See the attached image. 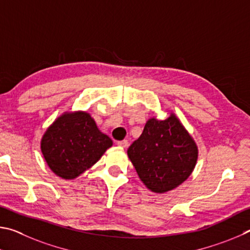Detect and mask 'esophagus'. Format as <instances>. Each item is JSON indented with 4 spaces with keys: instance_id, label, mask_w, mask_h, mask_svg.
I'll return each instance as SVG.
<instances>
[{
    "instance_id": "obj_1",
    "label": "esophagus",
    "mask_w": 250,
    "mask_h": 250,
    "mask_svg": "<svg viewBox=\"0 0 250 250\" xmlns=\"http://www.w3.org/2000/svg\"><path fill=\"white\" fill-rule=\"evenodd\" d=\"M117 145L120 146V147H122V148H126L128 146V142L127 141H121V142H117Z\"/></svg>"
}]
</instances>
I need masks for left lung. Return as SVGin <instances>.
Instances as JSON below:
<instances>
[{"mask_svg":"<svg viewBox=\"0 0 250 250\" xmlns=\"http://www.w3.org/2000/svg\"><path fill=\"white\" fill-rule=\"evenodd\" d=\"M198 146L173 113L164 121L151 117L127 149L128 158L148 189L165 193L185 182L198 160Z\"/></svg>","mask_w":250,"mask_h":250,"instance_id":"8db88e82","label":"left lung"}]
</instances>
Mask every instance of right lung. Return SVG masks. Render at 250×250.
Listing matches in <instances>:
<instances>
[{"label": "right lung", "mask_w": 250, "mask_h": 250, "mask_svg": "<svg viewBox=\"0 0 250 250\" xmlns=\"http://www.w3.org/2000/svg\"><path fill=\"white\" fill-rule=\"evenodd\" d=\"M112 139L86 112H65L47 128L41 142L43 158L57 176L69 180L98 163Z\"/></svg>", "instance_id": "obj_1"}]
</instances>
